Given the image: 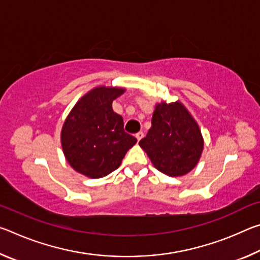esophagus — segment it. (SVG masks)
Listing matches in <instances>:
<instances>
[{"label":"esophagus","instance_id":"1","mask_svg":"<svg viewBox=\"0 0 260 260\" xmlns=\"http://www.w3.org/2000/svg\"><path fill=\"white\" fill-rule=\"evenodd\" d=\"M143 136H144V134H143V132H139V133H136V134H135V138H136V139H138V141H140L141 139H142V138H143Z\"/></svg>","mask_w":260,"mask_h":260}]
</instances>
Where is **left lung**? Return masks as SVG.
Segmentation results:
<instances>
[{
    "label": "left lung",
    "mask_w": 260,
    "mask_h": 260,
    "mask_svg": "<svg viewBox=\"0 0 260 260\" xmlns=\"http://www.w3.org/2000/svg\"><path fill=\"white\" fill-rule=\"evenodd\" d=\"M139 144L153 166L170 177L190 172L204 147L199 125L180 102L156 105L151 128Z\"/></svg>",
    "instance_id": "8db88e82"
}]
</instances>
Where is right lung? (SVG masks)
I'll return each instance as SVG.
<instances>
[{
  "instance_id": "right-lung-1",
  "label": "right lung",
  "mask_w": 260,
  "mask_h": 260,
  "mask_svg": "<svg viewBox=\"0 0 260 260\" xmlns=\"http://www.w3.org/2000/svg\"><path fill=\"white\" fill-rule=\"evenodd\" d=\"M124 88L96 87L82 96L65 120L60 142L65 158L77 172L98 179L120 166L136 143L124 131V120L112 110V102Z\"/></svg>"
}]
</instances>
